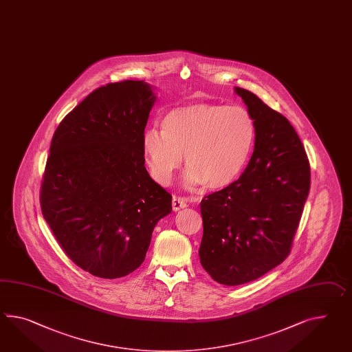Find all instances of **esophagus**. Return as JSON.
Returning a JSON list of instances; mask_svg holds the SVG:
<instances>
[{"mask_svg":"<svg viewBox=\"0 0 352 352\" xmlns=\"http://www.w3.org/2000/svg\"><path fill=\"white\" fill-rule=\"evenodd\" d=\"M172 206L174 211H179L182 208L187 207V202H186V199L183 197H177V196H174V197H173Z\"/></svg>","mask_w":352,"mask_h":352,"instance_id":"obj_1","label":"esophagus"}]
</instances>
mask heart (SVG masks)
Wrapping results in <instances>:
<instances>
[{
  "instance_id": "heart-1",
  "label": "heart",
  "mask_w": 352,
  "mask_h": 352,
  "mask_svg": "<svg viewBox=\"0 0 352 352\" xmlns=\"http://www.w3.org/2000/svg\"><path fill=\"white\" fill-rule=\"evenodd\" d=\"M254 141L256 122L244 107L189 104L164 116L162 132L146 131L142 151L157 183H170L184 155L187 184L219 190L239 178Z\"/></svg>"
}]
</instances>
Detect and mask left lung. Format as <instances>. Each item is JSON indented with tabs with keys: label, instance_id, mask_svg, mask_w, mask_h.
Here are the masks:
<instances>
[{
	"label": "left lung",
	"instance_id": "8db88e82",
	"mask_svg": "<svg viewBox=\"0 0 352 352\" xmlns=\"http://www.w3.org/2000/svg\"><path fill=\"white\" fill-rule=\"evenodd\" d=\"M256 122L254 150L239 179L201 201V265L216 283H250L290 254L310 188L305 148L290 122L235 87Z\"/></svg>",
	"mask_w": 352,
	"mask_h": 352
}]
</instances>
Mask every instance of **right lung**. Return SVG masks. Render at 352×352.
Wrapping results in <instances>:
<instances>
[{"mask_svg":"<svg viewBox=\"0 0 352 352\" xmlns=\"http://www.w3.org/2000/svg\"><path fill=\"white\" fill-rule=\"evenodd\" d=\"M154 93L124 80L95 89L52 138L41 207L54 238L86 272L118 278L145 259L172 195L148 175L142 151Z\"/></svg>","mask_w":352,"mask_h":352,"instance_id":"obj_1","label":"right lung"}]
</instances>
